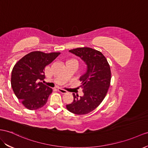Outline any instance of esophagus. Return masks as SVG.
<instances>
[{
  "label": "esophagus",
  "instance_id": "34e87169",
  "mask_svg": "<svg viewBox=\"0 0 148 148\" xmlns=\"http://www.w3.org/2000/svg\"><path fill=\"white\" fill-rule=\"evenodd\" d=\"M58 90H59V92H60V93H62V94H66V93L67 92V90H64L63 89H61V88H58Z\"/></svg>",
  "mask_w": 148,
  "mask_h": 148
}]
</instances>
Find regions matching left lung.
<instances>
[{
  "label": "left lung",
  "instance_id": "obj_1",
  "mask_svg": "<svg viewBox=\"0 0 148 148\" xmlns=\"http://www.w3.org/2000/svg\"><path fill=\"white\" fill-rule=\"evenodd\" d=\"M69 51L86 63L87 71L79 79L84 96L79 97L73 93L74 101L66 108L75 114H86L99 106L106 96L111 78L110 66L104 56L95 49L81 47Z\"/></svg>",
  "mask_w": 148,
  "mask_h": 148
}]
</instances>
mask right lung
<instances>
[{
  "label": "right lung",
  "mask_w": 148,
  "mask_h": 148,
  "mask_svg": "<svg viewBox=\"0 0 148 148\" xmlns=\"http://www.w3.org/2000/svg\"><path fill=\"white\" fill-rule=\"evenodd\" d=\"M60 54L34 51L15 64L11 75V86L14 94L26 108L36 110L46 104L52 89L42 82L45 78V67Z\"/></svg>",
  "instance_id": "obj_1"
}]
</instances>
